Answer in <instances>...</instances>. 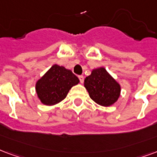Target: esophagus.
<instances>
[{"mask_svg": "<svg viewBox=\"0 0 157 157\" xmlns=\"http://www.w3.org/2000/svg\"><path fill=\"white\" fill-rule=\"evenodd\" d=\"M79 80H80V82L81 83H83L84 82V76L83 75H79Z\"/></svg>", "mask_w": 157, "mask_h": 157, "instance_id": "obj_1", "label": "esophagus"}]
</instances>
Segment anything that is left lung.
Returning a JSON list of instances; mask_svg holds the SVG:
<instances>
[{"label": "left lung", "instance_id": "left-lung-1", "mask_svg": "<svg viewBox=\"0 0 157 157\" xmlns=\"http://www.w3.org/2000/svg\"><path fill=\"white\" fill-rule=\"evenodd\" d=\"M84 86L90 98L102 106L113 105L120 96V84L104 67L92 70L85 79Z\"/></svg>", "mask_w": 157, "mask_h": 157}]
</instances>
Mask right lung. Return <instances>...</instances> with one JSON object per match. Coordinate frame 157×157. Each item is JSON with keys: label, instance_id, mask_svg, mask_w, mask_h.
Masks as SVG:
<instances>
[{"label": "right lung", "instance_id": "right-lung-1", "mask_svg": "<svg viewBox=\"0 0 157 157\" xmlns=\"http://www.w3.org/2000/svg\"><path fill=\"white\" fill-rule=\"evenodd\" d=\"M79 82L71 70L55 64L37 81L36 91L41 103L53 105L65 99L71 88Z\"/></svg>", "mask_w": 157, "mask_h": 157}]
</instances>
